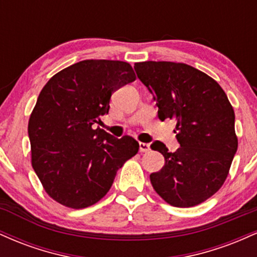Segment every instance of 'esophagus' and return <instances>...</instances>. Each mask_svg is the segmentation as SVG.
Here are the masks:
<instances>
[{"label": "esophagus", "mask_w": 257, "mask_h": 257, "mask_svg": "<svg viewBox=\"0 0 257 257\" xmlns=\"http://www.w3.org/2000/svg\"><path fill=\"white\" fill-rule=\"evenodd\" d=\"M139 149H140V152H149L150 145L146 143H139Z\"/></svg>", "instance_id": "obj_1"}]
</instances>
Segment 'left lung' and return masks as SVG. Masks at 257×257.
Masks as SVG:
<instances>
[{
    "label": "left lung",
    "instance_id": "8db88e82",
    "mask_svg": "<svg viewBox=\"0 0 257 257\" xmlns=\"http://www.w3.org/2000/svg\"><path fill=\"white\" fill-rule=\"evenodd\" d=\"M134 69L157 101L158 118L176 120L175 152L161 141L151 145L166 159L150 175L153 188L173 206L198 205L220 190L237 152L231 102L215 79L187 64L144 61Z\"/></svg>",
    "mask_w": 257,
    "mask_h": 257
}]
</instances>
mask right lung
<instances>
[{
    "label": "right lung",
    "instance_id": "add662e5",
    "mask_svg": "<svg viewBox=\"0 0 257 257\" xmlns=\"http://www.w3.org/2000/svg\"><path fill=\"white\" fill-rule=\"evenodd\" d=\"M135 78L131 64L91 59L55 73L41 90L29 119L31 164L59 204L83 209L98 203L138 153L135 139L93 126L108 113L112 93Z\"/></svg>",
    "mask_w": 257,
    "mask_h": 257
}]
</instances>
